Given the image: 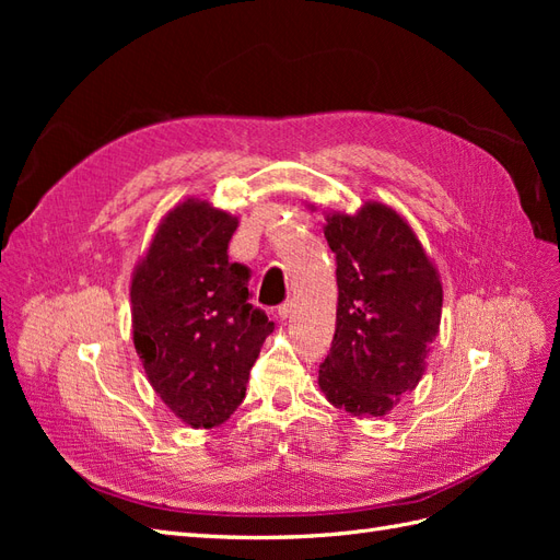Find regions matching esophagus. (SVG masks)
<instances>
[{
    "instance_id": "obj_1",
    "label": "esophagus",
    "mask_w": 560,
    "mask_h": 560,
    "mask_svg": "<svg viewBox=\"0 0 560 560\" xmlns=\"http://www.w3.org/2000/svg\"><path fill=\"white\" fill-rule=\"evenodd\" d=\"M292 311H294V301H284V303H280V306H278V317L287 319V317L292 315Z\"/></svg>"
}]
</instances>
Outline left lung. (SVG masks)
<instances>
[{
  "instance_id": "1",
  "label": "left lung",
  "mask_w": 560,
  "mask_h": 560,
  "mask_svg": "<svg viewBox=\"0 0 560 560\" xmlns=\"http://www.w3.org/2000/svg\"><path fill=\"white\" fill-rule=\"evenodd\" d=\"M336 254V331L319 389L350 416L378 418L411 393L442 322V282L404 219L381 202L329 214Z\"/></svg>"
}]
</instances>
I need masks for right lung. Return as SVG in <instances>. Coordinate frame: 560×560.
Returning a JSON list of instances; mask_svg holds the SVG:
<instances>
[{
  "mask_svg": "<svg viewBox=\"0 0 560 560\" xmlns=\"http://www.w3.org/2000/svg\"><path fill=\"white\" fill-rule=\"evenodd\" d=\"M238 219L189 198L135 268L132 341L147 378L191 428H214L245 399L273 322L249 303L252 270L229 261Z\"/></svg>",
  "mask_w": 560,
  "mask_h": 560,
  "instance_id": "1",
  "label": "right lung"
}]
</instances>
